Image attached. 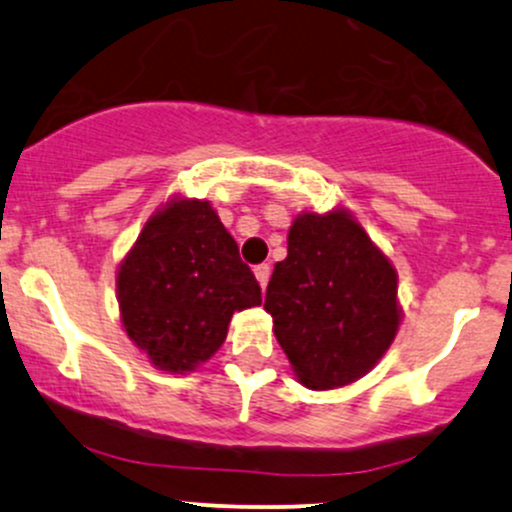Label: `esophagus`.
I'll return each mask as SVG.
<instances>
[{
  "label": "esophagus",
  "instance_id": "34e87169",
  "mask_svg": "<svg viewBox=\"0 0 512 512\" xmlns=\"http://www.w3.org/2000/svg\"><path fill=\"white\" fill-rule=\"evenodd\" d=\"M255 279H257V284H260L262 291L267 289V284H269V264H257V267H255Z\"/></svg>",
  "mask_w": 512,
  "mask_h": 512
}]
</instances>
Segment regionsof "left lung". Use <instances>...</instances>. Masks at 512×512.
Segmentation results:
<instances>
[{
    "mask_svg": "<svg viewBox=\"0 0 512 512\" xmlns=\"http://www.w3.org/2000/svg\"><path fill=\"white\" fill-rule=\"evenodd\" d=\"M286 243L264 298L276 342L308 390L356 383L402 325L395 264L342 204L327 214L301 211Z\"/></svg>",
    "mask_w": 512,
    "mask_h": 512,
    "instance_id": "obj_1",
    "label": "left lung"
}]
</instances>
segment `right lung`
I'll return each instance as SVG.
<instances>
[{
    "label": "right lung",
    "instance_id": "add662e5",
    "mask_svg": "<svg viewBox=\"0 0 512 512\" xmlns=\"http://www.w3.org/2000/svg\"><path fill=\"white\" fill-rule=\"evenodd\" d=\"M122 330L149 363L185 375L226 342L233 313L262 303L260 286L207 199L170 195L115 272Z\"/></svg>",
    "mask_w": 512,
    "mask_h": 512
}]
</instances>
